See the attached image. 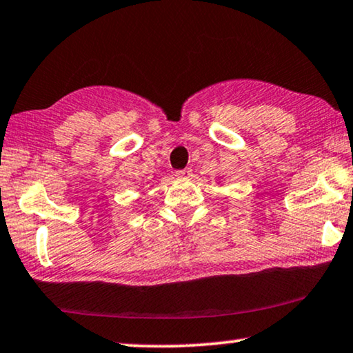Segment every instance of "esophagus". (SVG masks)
<instances>
[{
  "label": "esophagus",
  "instance_id": "34e87169",
  "mask_svg": "<svg viewBox=\"0 0 353 353\" xmlns=\"http://www.w3.org/2000/svg\"><path fill=\"white\" fill-rule=\"evenodd\" d=\"M192 170L190 168H185V170H179V171H176V176L177 177H181V179H188V177H192Z\"/></svg>",
  "mask_w": 353,
  "mask_h": 353
}]
</instances>
